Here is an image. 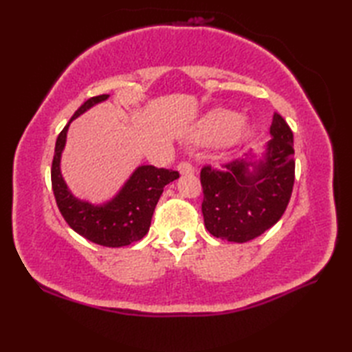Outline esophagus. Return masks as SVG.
Instances as JSON below:
<instances>
[{"label":"esophagus","mask_w":352,"mask_h":352,"mask_svg":"<svg viewBox=\"0 0 352 352\" xmlns=\"http://www.w3.org/2000/svg\"><path fill=\"white\" fill-rule=\"evenodd\" d=\"M177 169H178V172H180L182 175H192L193 172H195V169H193V166H192L189 162H182L177 166Z\"/></svg>","instance_id":"esophagus-1"}]
</instances>
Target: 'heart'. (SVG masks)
I'll use <instances>...</instances> for the list:
<instances>
[{"label":"heart","instance_id":"1","mask_svg":"<svg viewBox=\"0 0 352 352\" xmlns=\"http://www.w3.org/2000/svg\"><path fill=\"white\" fill-rule=\"evenodd\" d=\"M252 136L250 125L241 124V115L231 110H216L199 124L193 139L198 142H221L222 146H236Z\"/></svg>","mask_w":352,"mask_h":352}]
</instances>
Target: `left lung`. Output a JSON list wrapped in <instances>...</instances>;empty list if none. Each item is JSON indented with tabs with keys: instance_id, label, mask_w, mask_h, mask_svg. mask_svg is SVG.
<instances>
[{
	"instance_id": "8db88e82",
	"label": "left lung",
	"mask_w": 352,
	"mask_h": 352,
	"mask_svg": "<svg viewBox=\"0 0 352 352\" xmlns=\"http://www.w3.org/2000/svg\"><path fill=\"white\" fill-rule=\"evenodd\" d=\"M271 140L260 154L201 170L203 214L208 233L243 243L263 234L280 221L295 182L294 133L274 113Z\"/></svg>"
}]
</instances>
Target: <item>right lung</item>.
<instances>
[{
    "mask_svg": "<svg viewBox=\"0 0 352 352\" xmlns=\"http://www.w3.org/2000/svg\"><path fill=\"white\" fill-rule=\"evenodd\" d=\"M109 96L98 95L89 98L58 134L52 159L51 183L58 210L76 233L94 243L109 248H121L140 241L148 233L154 208L159 203L164 186L177 180L180 175L177 170L157 169L151 164H142L133 170L116 195L106 203L94 204L74 197L60 169L68 129L74 119L96 104L109 100Z\"/></svg>",
    "mask_w": 352,
    "mask_h": 352,
    "instance_id": "1",
    "label": "right lung"
}]
</instances>
